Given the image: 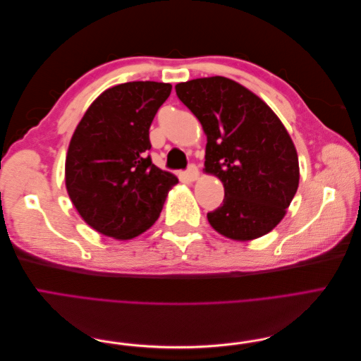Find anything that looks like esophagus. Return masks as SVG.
<instances>
[{
	"label": "esophagus",
	"mask_w": 361,
	"mask_h": 361,
	"mask_svg": "<svg viewBox=\"0 0 361 361\" xmlns=\"http://www.w3.org/2000/svg\"><path fill=\"white\" fill-rule=\"evenodd\" d=\"M185 178H187L190 182H194L199 179V169L194 166V164H191V166L187 169V171H185Z\"/></svg>",
	"instance_id": "34e87169"
}]
</instances>
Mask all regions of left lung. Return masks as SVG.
Returning <instances> with one entry per match:
<instances>
[{
  "label": "left lung",
  "instance_id": "8db88e82",
  "mask_svg": "<svg viewBox=\"0 0 361 361\" xmlns=\"http://www.w3.org/2000/svg\"><path fill=\"white\" fill-rule=\"evenodd\" d=\"M207 138L204 170L224 185L223 204L207 212L218 233L250 241L285 216L300 182L298 155L286 128L244 85L224 76L176 85Z\"/></svg>",
  "mask_w": 361,
  "mask_h": 361
}]
</instances>
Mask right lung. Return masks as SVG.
Here are the masks:
<instances>
[{"instance_id":"1","label":"right lung","mask_w":361,"mask_h":361,"mask_svg":"<svg viewBox=\"0 0 361 361\" xmlns=\"http://www.w3.org/2000/svg\"><path fill=\"white\" fill-rule=\"evenodd\" d=\"M171 85L133 81L105 90L72 135L68 194L82 220L116 239L146 232L162 211L174 174L152 164L149 128Z\"/></svg>"}]
</instances>
